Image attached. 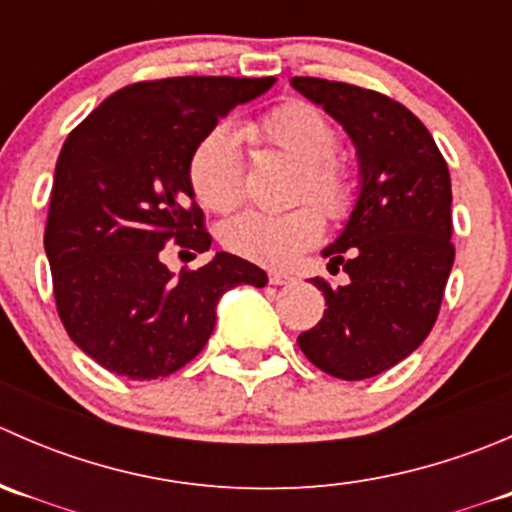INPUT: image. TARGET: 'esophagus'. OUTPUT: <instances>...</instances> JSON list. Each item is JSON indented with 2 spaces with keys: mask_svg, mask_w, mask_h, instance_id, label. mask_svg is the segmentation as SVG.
Returning <instances> with one entry per match:
<instances>
[{
  "mask_svg": "<svg viewBox=\"0 0 512 512\" xmlns=\"http://www.w3.org/2000/svg\"><path fill=\"white\" fill-rule=\"evenodd\" d=\"M292 282V277L285 275V272H270V285H289Z\"/></svg>",
  "mask_w": 512,
  "mask_h": 512,
  "instance_id": "esophagus-1",
  "label": "esophagus"
}]
</instances>
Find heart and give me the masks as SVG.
Instances as JSON below:
<instances>
[{"instance_id": "1", "label": "heart", "mask_w": 512, "mask_h": 512, "mask_svg": "<svg viewBox=\"0 0 512 512\" xmlns=\"http://www.w3.org/2000/svg\"><path fill=\"white\" fill-rule=\"evenodd\" d=\"M245 136L285 153L299 163L294 200H312L327 218L339 220L354 205V180L334 153L339 131L322 108L289 101L245 126ZM190 188L210 213H230L242 200V158L237 138L215 128L195 146L188 163ZM324 223L312 205L282 215L245 213L223 227V245L232 255L267 267H287L322 237Z\"/></svg>"}]
</instances>
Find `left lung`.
<instances>
[{
	"label": "left lung",
	"mask_w": 512,
	"mask_h": 512,
	"mask_svg": "<svg viewBox=\"0 0 512 512\" xmlns=\"http://www.w3.org/2000/svg\"><path fill=\"white\" fill-rule=\"evenodd\" d=\"M292 86L342 123L361 173L352 215L322 252L329 270L342 267L349 282L334 289L314 277L327 309L297 344L337 379H369L406 359L436 324L456 257L451 175L404 103L314 76H294Z\"/></svg>",
	"instance_id": "1"
}]
</instances>
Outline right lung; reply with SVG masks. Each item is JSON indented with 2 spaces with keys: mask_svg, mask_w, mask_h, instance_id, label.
Segmentation results:
<instances>
[{
  "mask_svg": "<svg viewBox=\"0 0 512 512\" xmlns=\"http://www.w3.org/2000/svg\"><path fill=\"white\" fill-rule=\"evenodd\" d=\"M272 84V76L138 81L108 96L61 146L44 250L61 324L103 369L141 381L173 374L203 352L227 289L267 285L265 270L230 252L175 277L160 250L168 242L210 250L190 156L237 103Z\"/></svg>",
  "mask_w": 512,
  "mask_h": 512,
  "instance_id": "right-lung-1",
  "label": "right lung"
}]
</instances>
